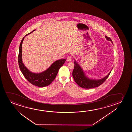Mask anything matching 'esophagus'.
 <instances>
[{"label":"esophagus","mask_w":132,"mask_h":132,"mask_svg":"<svg viewBox=\"0 0 132 132\" xmlns=\"http://www.w3.org/2000/svg\"><path fill=\"white\" fill-rule=\"evenodd\" d=\"M72 58L71 56H69L67 57V60L68 61L70 62L71 61H72Z\"/></svg>","instance_id":"esophagus-1"}]
</instances>
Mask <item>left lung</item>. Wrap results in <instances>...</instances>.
I'll list each match as a JSON object with an SVG mask.
<instances>
[{"label": "left lung", "instance_id": "8db88e82", "mask_svg": "<svg viewBox=\"0 0 132 132\" xmlns=\"http://www.w3.org/2000/svg\"><path fill=\"white\" fill-rule=\"evenodd\" d=\"M107 40L110 41L112 43L111 39L106 36H105ZM74 67L72 72V77L74 81L77 83L78 86L82 88L85 89H90L99 87L108 78L111 71H110L108 74L105 78L101 79L94 80L90 79L86 76L85 73L83 71L82 69L80 67L78 63L75 61L74 62Z\"/></svg>", "mask_w": 132, "mask_h": 132}]
</instances>
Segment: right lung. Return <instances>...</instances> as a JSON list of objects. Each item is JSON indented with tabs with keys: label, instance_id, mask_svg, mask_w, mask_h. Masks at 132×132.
Instances as JSON below:
<instances>
[{
	"label": "right lung",
	"instance_id": "1",
	"mask_svg": "<svg viewBox=\"0 0 132 132\" xmlns=\"http://www.w3.org/2000/svg\"><path fill=\"white\" fill-rule=\"evenodd\" d=\"M34 31H35V30L26 35L25 37L33 32ZM24 37L22 38L20 43L19 49L18 60L20 70L26 79L31 84L37 87L47 86L51 84V83L54 80L58 73L59 69L63 65L66 60L61 59L56 60V61L54 62V63L51 64L47 70L43 72L37 73L31 72L24 65L22 61V44Z\"/></svg>",
	"mask_w": 132,
	"mask_h": 132
}]
</instances>
